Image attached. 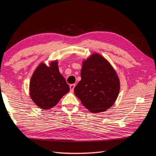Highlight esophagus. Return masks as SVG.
Segmentation results:
<instances>
[{
	"mask_svg": "<svg viewBox=\"0 0 156 156\" xmlns=\"http://www.w3.org/2000/svg\"><path fill=\"white\" fill-rule=\"evenodd\" d=\"M75 87V84H70V85H69V88H70L71 92H73V91Z\"/></svg>",
	"mask_w": 156,
	"mask_h": 156,
	"instance_id": "esophagus-1",
	"label": "esophagus"
}]
</instances>
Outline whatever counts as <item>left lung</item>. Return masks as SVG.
<instances>
[{
    "label": "left lung",
    "mask_w": 156,
    "mask_h": 156,
    "mask_svg": "<svg viewBox=\"0 0 156 156\" xmlns=\"http://www.w3.org/2000/svg\"><path fill=\"white\" fill-rule=\"evenodd\" d=\"M81 77L74 93L87 109L97 113L112 106L120 91V81L105 58L94 53L83 61Z\"/></svg>",
    "instance_id": "obj_1"
}]
</instances>
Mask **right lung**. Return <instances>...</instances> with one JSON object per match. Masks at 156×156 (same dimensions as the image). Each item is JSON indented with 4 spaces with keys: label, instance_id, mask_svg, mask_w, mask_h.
<instances>
[{
    "label": "right lung",
    "instance_id": "add662e5",
    "mask_svg": "<svg viewBox=\"0 0 156 156\" xmlns=\"http://www.w3.org/2000/svg\"><path fill=\"white\" fill-rule=\"evenodd\" d=\"M69 91L65 79L59 72L58 62L50 66L41 63L34 71L30 82V95L36 105L42 109H49Z\"/></svg>",
    "mask_w": 156,
    "mask_h": 156
}]
</instances>
